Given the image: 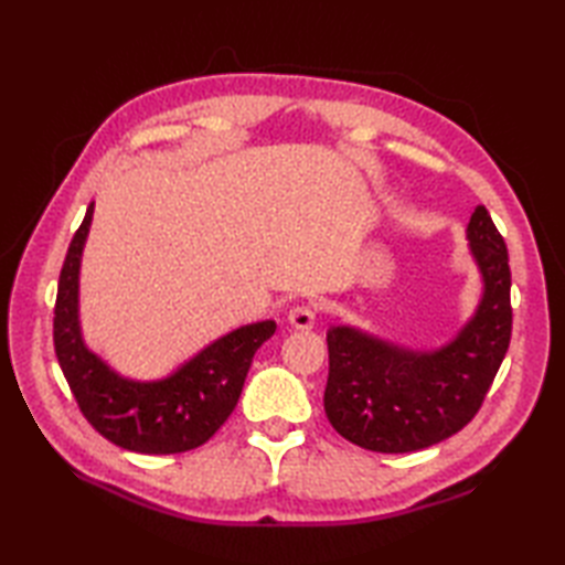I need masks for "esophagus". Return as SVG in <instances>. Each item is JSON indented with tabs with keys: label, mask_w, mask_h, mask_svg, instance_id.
Wrapping results in <instances>:
<instances>
[{
	"label": "esophagus",
	"mask_w": 565,
	"mask_h": 565,
	"mask_svg": "<svg viewBox=\"0 0 565 565\" xmlns=\"http://www.w3.org/2000/svg\"><path fill=\"white\" fill-rule=\"evenodd\" d=\"M316 318H318V310L308 303L301 306H294L289 310V322L296 330H310L316 326Z\"/></svg>",
	"instance_id": "34e87169"
}]
</instances>
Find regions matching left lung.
Returning a JSON list of instances; mask_svg holds the SVG:
<instances>
[{
  "label": "left lung",
  "mask_w": 565,
  "mask_h": 565,
  "mask_svg": "<svg viewBox=\"0 0 565 565\" xmlns=\"http://www.w3.org/2000/svg\"><path fill=\"white\" fill-rule=\"evenodd\" d=\"M483 279L473 318L431 352L405 350L356 328H330L326 415L344 439L369 451L427 449L463 429L481 411L512 334L505 239L478 206L466 227Z\"/></svg>",
  "instance_id": "obj_1"
}]
</instances>
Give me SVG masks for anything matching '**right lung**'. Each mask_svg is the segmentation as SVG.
I'll use <instances>...</instances> for the list:
<instances>
[{
  "mask_svg": "<svg viewBox=\"0 0 565 565\" xmlns=\"http://www.w3.org/2000/svg\"><path fill=\"white\" fill-rule=\"evenodd\" d=\"M94 203L72 237L60 271L53 342L60 369L82 415L116 447L138 454H179L206 444L243 393L252 356L267 342L274 320L223 334L160 381H130L87 350L79 330V262Z\"/></svg>",
  "mask_w": 565,
  "mask_h": 565,
  "instance_id": "right-lung-1",
  "label": "right lung"
}]
</instances>
